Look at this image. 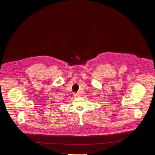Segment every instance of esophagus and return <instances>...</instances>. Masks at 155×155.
<instances>
[{"label":"esophagus","instance_id":"esophagus-1","mask_svg":"<svg viewBox=\"0 0 155 155\" xmlns=\"http://www.w3.org/2000/svg\"><path fill=\"white\" fill-rule=\"evenodd\" d=\"M73 95L76 96V97H79L80 96V94L79 93H73Z\"/></svg>","mask_w":155,"mask_h":155}]
</instances>
